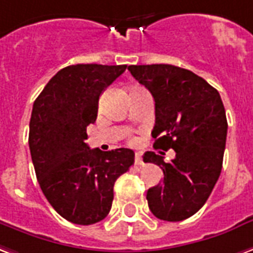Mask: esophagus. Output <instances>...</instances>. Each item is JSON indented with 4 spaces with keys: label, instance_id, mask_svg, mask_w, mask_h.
Masks as SVG:
<instances>
[{
    "label": "esophagus",
    "instance_id": "34e87169",
    "mask_svg": "<svg viewBox=\"0 0 253 253\" xmlns=\"http://www.w3.org/2000/svg\"><path fill=\"white\" fill-rule=\"evenodd\" d=\"M143 164V161H142V155L139 154V153H136L135 154V165H138V166H139V165H142Z\"/></svg>",
    "mask_w": 253,
    "mask_h": 253
}]
</instances>
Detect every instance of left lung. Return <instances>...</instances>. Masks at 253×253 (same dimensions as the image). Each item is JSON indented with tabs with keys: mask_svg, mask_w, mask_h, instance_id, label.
<instances>
[{
	"mask_svg": "<svg viewBox=\"0 0 253 253\" xmlns=\"http://www.w3.org/2000/svg\"><path fill=\"white\" fill-rule=\"evenodd\" d=\"M127 69L154 98V146L175 151L169 164L154 151L143 155L145 162L164 171V184L147 190V204L157 218L182 221L204 207L220 177L228 130L225 108L218 91L192 71L170 64Z\"/></svg>",
	"mask_w": 253,
	"mask_h": 253,
	"instance_id": "obj_1",
	"label": "left lung"
}]
</instances>
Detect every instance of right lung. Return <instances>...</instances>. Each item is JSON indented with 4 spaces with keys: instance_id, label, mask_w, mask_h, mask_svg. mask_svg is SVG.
<instances>
[{
    "instance_id": "add662e5",
    "label": "right lung",
    "mask_w": 253,
    "mask_h": 253,
    "mask_svg": "<svg viewBox=\"0 0 253 253\" xmlns=\"http://www.w3.org/2000/svg\"><path fill=\"white\" fill-rule=\"evenodd\" d=\"M127 65L76 64L60 69L33 103L29 149L42 193L65 220L91 225L111 209L114 184L134 164V151L91 150L87 126L99 96Z\"/></svg>"
}]
</instances>
